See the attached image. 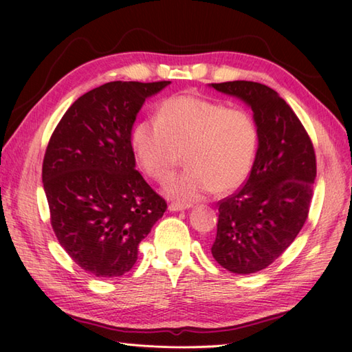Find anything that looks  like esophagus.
Here are the masks:
<instances>
[{"label":"esophagus","mask_w":352,"mask_h":352,"mask_svg":"<svg viewBox=\"0 0 352 352\" xmlns=\"http://www.w3.org/2000/svg\"><path fill=\"white\" fill-rule=\"evenodd\" d=\"M168 208H169V212H182V210H186V208H189V206L180 204V203H170Z\"/></svg>","instance_id":"obj_1"}]
</instances>
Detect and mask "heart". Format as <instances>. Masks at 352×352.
<instances>
[{"label":"heart","mask_w":352,"mask_h":352,"mask_svg":"<svg viewBox=\"0 0 352 352\" xmlns=\"http://www.w3.org/2000/svg\"><path fill=\"white\" fill-rule=\"evenodd\" d=\"M131 145L139 166L157 183L169 180L184 154L188 169L164 192L192 204L212 190L228 193L246 180L256 160L258 130L246 110L178 95L159 104L155 121L142 119L133 126Z\"/></svg>","instance_id":"b5f03b06"}]
</instances>
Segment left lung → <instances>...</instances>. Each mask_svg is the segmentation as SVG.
<instances>
[{"label":"left lung","mask_w":352,"mask_h":352,"mask_svg":"<svg viewBox=\"0 0 352 352\" xmlns=\"http://www.w3.org/2000/svg\"><path fill=\"white\" fill-rule=\"evenodd\" d=\"M248 104L258 130L256 160L246 183L219 201L212 254L234 274H254L286 251L309 216L316 155L301 121L274 89L256 81L212 83Z\"/></svg>","instance_id":"obj_1"}]
</instances>
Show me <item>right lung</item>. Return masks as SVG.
<instances>
[{"label": "right lung", "mask_w": 352, "mask_h": 352, "mask_svg": "<svg viewBox=\"0 0 352 352\" xmlns=\"http://www.w3.org/2000/svg\"><path fill=\"white\" fill-rule=\"evenodd\" d=\"M170 81H110L66 110L42 164L43 190L57 241L76 263L100 278L126 274L139 243L166 201L136 170L131 130L149 96Z\"/></svg>", "instance_id": "right-lung-1"}]
</instances>
